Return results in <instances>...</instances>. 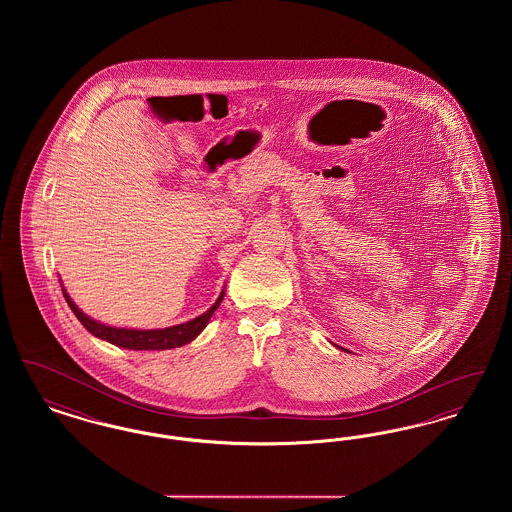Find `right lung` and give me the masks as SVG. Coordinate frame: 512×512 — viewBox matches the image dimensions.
<instances>
[{
	"label": "right lung",
	"mask_w": 512,
	"mask_h": 512,
	"mask_svg": "<svg viewBox=\"0 0 512 512\" xmlns=\"http://www.w3.org/2000/svg\"><path fill=\"white\" fill-rule=\"evenodd\" d=\"M63 295L74 313V317L82 322V326L94 334L99 340L109 341L117 347L124 349H134V351H161V349H172V347H180L186 345L190 341L195 340L201 330L207 326V322L213 317V313L219 309L220 301L224 297V292H220L219 299L213 303V307L209 311H205L203 315L192 318L184 324H176L171 328H159V330H132V328H115V326H107L101 324L98 320L84 315L76 305L73 299L69 297V293L63 288Z\"/></svg>",
	"instance_id": "1"
}]
</instances>
